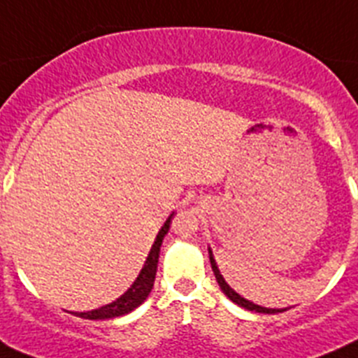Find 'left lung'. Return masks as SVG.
I'll list each match as a JSON object with an SVG mask.
<instances>
[{"instance_id":"8db88e82","label":"left lung","mask_w":358,"mask_h":358,"mask_svg":"<svg viewBox=\"0 0 358 358\" xmlns=\"http://www.w3.org/2000/svg\"><path fill=\"white\" fill-rule=\"evenodd\" d=\"M208 257H210V266H212V271H214L215 275V280H217L219 283V287H221V291L224 292V294L228 296V298L234 301L235 305H239V307L243 308H248V310H255V312H262V314H278V312H283V310H287V308H266V307H260V305H255V303H251V301H248V299H244L243 296L237 294V292L234 291V289L228 285L227 282H224L223 275L219 273V267L217 264H215L214 257H212V251L208 250Z\"/></svg>"}]
</instances>
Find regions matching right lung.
<instances>
[{"instance_id":"obj_1","label":"right lung","mask_w":358,"mask_h":358,"mask_svg":"<svg viewBox=\"0 0 358 358\" xmlns=\"http://www.w3.org/2000/svg\"><path fill=\"white\" fill-rule=\"evenodd\" d=\"M171 217L173 214L167 217V221L164 223V227L160 228L159 235H157L155 243L151 246L150 255H148L144 267L141 269L139 276L131 283V287L124 292L121 298H117L115 301H112L110 305H105L101 308H96L91 312H73L78 317L83 320H110V317H119V315H124L128 312H131L134 308L139 307L144 299L150 296L151 289H153V283H155V275H157V264H159V255H160V246H162V241L166 237V234L169 231L171 227Z\"/></svg>"}]
</instances>
